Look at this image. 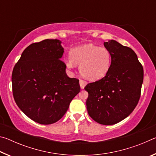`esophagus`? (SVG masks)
<instances>
[{
    "instance_id": "obj_1",
    "label": "esophagus",
    "mask_w": 156,
    "mask_h": 156,
    "mask_svg": "<svg viewBox=\"0 0 156 156\" xmlns=\"http://www.w3.org/2000/svg\"><path fill=\"white\" fill-rule=\"evenodd\" d=\"M80 88L82 89H83L84 88V87L87 85V82L85 80H83V79H80Z\"/></svg>"
}]
</instances>
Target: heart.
I'll return each mask as SVG.
<instances>
[{"mask_svg": "<svg viewBox=\"0 0 156 156\" xmlns=\"http://www.w3.org/2000/svg\"><path fill=\"white\" fill-rule=\"evenodd\" d=\"M78 65L82 76L91 80L103 78L112 64V54L106 47L87 44L73 49L66 62L68 68Z\"/></svg>", "mask_w": 156, "mask_h": 156, "instance_id": "heart-1", "label": "heart"}]
</instances>
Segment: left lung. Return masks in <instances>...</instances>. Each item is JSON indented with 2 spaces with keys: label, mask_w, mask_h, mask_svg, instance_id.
<instances>
[{
  "label": "left lung",
  "mask_w": 156,
  "mask_h": 156,
  "mask_svg": "<svg viewBox=\"0 0 156 156\" xmlns=\"http://www.w3.org/2000/svg\"><path fill=\"white\" fill-rule=\"evenodd\" d=\"M104 45L112 54L109 72L84 89L89 94L86 105L89 116L101 125H112L130 115L138 105L144 71L132 49L113 40Z\"/></svg>",
  "instance_id": "1"
}]
</instances>
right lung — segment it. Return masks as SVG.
Listing matches in <instances>:
<instances>
[{
  "instance_id": "right-lung-1",
  "label": "right lung",
  "mask_w": 156,
  "mask_h": 156,
  "mask_svg": "<svg viewBox=\"0 0 156 156\" xmlns=\"http://www.w3.org/2000/svg\"><path fill=\"white\" fill-rule=\"evenodd\" d=\"M61 42L46 39L29 45L12 75L13 96L20 110L35 122L50 125L67 112L80 91L78 78L68 77Z\"/></svg>"
}]
</instances>
